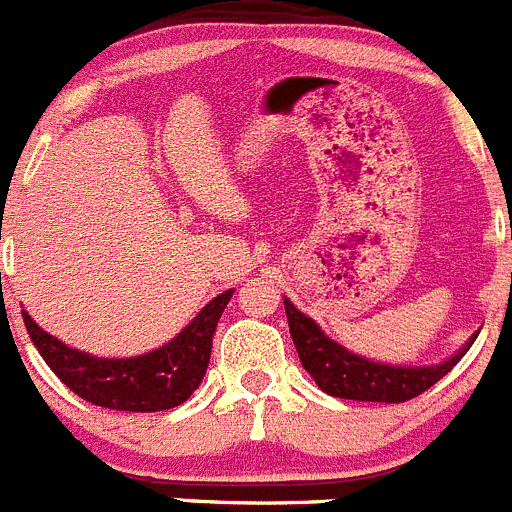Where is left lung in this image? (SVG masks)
I'll use <instances>...</instances> for the list:
<instances>
[{
	"label": "left lung",
	"instance_id": "obj_1",
	"mask_svg": "<svg viewBox=\"0 0 512 512\" xmlns=\"http://www.w3.org/2000/svg\"><path fill=\"white\" fill-rule=\"evenodd\" d=\"M285 313H288L290 336L298 348L300 364L315 379L326 394L338 399L353 401H384V404H401L429 386L437 384L444 374H450L452 366L467 353L475 343V336L467 341L452 358L437 366H389L376 364L364 356L346 351L341 343L331 341L321 328L315 326L313 318L300 313L288 298H285Z\"/></svg>",
	"mask_w": 512,
	"mask_h": 512
}]
</instances>
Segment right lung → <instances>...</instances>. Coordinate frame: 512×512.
<instances>
[{
  "mask_svg": "<svg viewBox=\"0 0 512 512\" xmlns=\"http://www.w3.org/2000/svg\"><path fill=\"white\" fill-rule=\"evenodd\" d=\"M232 293L224 290L209 300L169 343L133 358H95L42 331L25 310L22 321L45 364L80 399L116 412H164L184 404L202 384L217 321Z\"/></svg>",
  "mask_w": 512,
  "mask_h": 512,
  "instance_id": "1",
  "label": "right lung"
}]
</instances>
